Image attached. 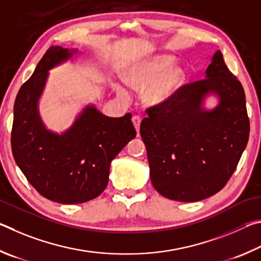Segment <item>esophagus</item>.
<instances>
[{"instance_id":"34e87169","label":"esophagus","mask_w":261,"mask_h":261,"mask_svg":"<svg viewBox=\"0 0 261 261\" xmlns=\"http://www.w3.org/2000/svg\"><path fill=\"white\" fill-rule=\"evenodd\" d=\"M132 121H133V125H134L135 129H136V132H138V134H139L140 125H141V118L139 116H134L133 118H132Z\"/></svg>"}]
</instances>
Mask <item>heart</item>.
<instances>
[{
	"instance_id": "1",
	"label": "heart",
	"mask_w": 261,
	"mask_h": 261,
	"mask_svg": "<svg viewBox=\"0 0 261 261\" xmlns=\"http://www.w3.org/2000/svg\"><path fill=\"white\" fill-rule=\"evenodd\" d=\"M175 58L170 55H157L140 59L122 71V79L134 89H143L141 100L147 108H162L172 102L187 80L186 71L173 65ZM113 88L122 98L127 97L125 88L114 84Z\"/></svg>"
}]
</instances>
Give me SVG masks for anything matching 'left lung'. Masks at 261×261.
<instances>
[{
	"label": "left lung",
	"mask_w": 261,
	"mask_h": 261,
	"mask_svg": "<svg viewBox=\"0 0 261 261\" xmlns=\"http://www.w3.org/2000/svg\"><path fill=\"white\" fill-rule=\"evenodd\" d=\"M210 95L218 103L204 108ZM140 134L147 148L151 184L164 197L197 202L220 191L248 144L250 121L244 89L220 50L205 79L182 87L162 108L148 109Z\"/></svg>",
	"instance_id": "1"
}]
</instances>
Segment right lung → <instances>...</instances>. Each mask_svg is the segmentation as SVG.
<instances>
[{
    "instance_id": "obj_1",
    "label": "right lung",
    "mask_w": 261,
    "mask_h": 261,
    "mask_svg": "<svg viewBox=\"0 0 261 261\" xmlns=\"http://www.w3.org/2000/svg\"><path fill=\"white\" fill-rule=\"evenodd\" d=\"M79 54L61 45L49 48L20 87L13 107V158L39 194L61 204L85 203L102 194L111 162L136 136L130 113L107 117L95 104L86 105L62 133L44 125L39 103L49 71Z\"/></svg>"
}]
</instances>
